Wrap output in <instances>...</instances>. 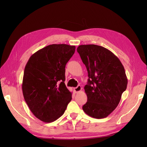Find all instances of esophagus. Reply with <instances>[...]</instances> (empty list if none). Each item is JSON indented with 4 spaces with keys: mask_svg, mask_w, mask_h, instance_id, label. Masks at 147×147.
Wrapping results in <instances>:
<instances>
[{
    "mask_svg": "<svg viewBox=\"0 0 147 147\" xmlns=\"http://www.w3.org/2000/svg\"><path fill=\"white\" fill-rule=\"evenodd\" d=\"M82 88L80 85H78L76 88H74V91H75V92L77 93V92H78L82 90Z\"/></svg>",
    "mask_w": 147,
    "mask_h": 147,
    "instance_id": "34e87169",
    "label": "esophagus"
}]
</instances>
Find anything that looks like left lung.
<instances>
[{
	"label": "left lung",
	"instance_id": "1",
	"mask_svg": "<svg viewBox=\"0 0 147 147\" xmlns=\"http://www.w3.org/2000/svg\"><path fill=\"white\" fill-rule=\"evenodd\" d=\"M77 52L89 77L84 86L88 100L83 110L92 118H106L116 109L126 90L125 70L118 57L103 47L82 45Z\"/></svg>",
	"mask_w": 147,
	"mask_h": 147
}]
</instances>
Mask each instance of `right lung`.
I'll return each instance as SVG.
<instances>
[{"label": "right lung", "instance_id": "add662e5", "mask_svg": "<svg viewBox=\"0 0 147 147\" xmlns=\"http://www.w3.org/2000/svg\"><path fill=\"white\" fill-rule=\"evenodd\" d=\"M75 51V46L53 44L34 53L26 65L24 98L35 117L43 122L61 117L72 100L64 83L65 67Z\"/></svg>", "mask_w": 147, "mask_h": 147}]
</instances>
